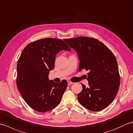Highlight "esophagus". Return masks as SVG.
<instances>
[{"label": "esophagus", "mask_w": 133, "mask_h": 133, "mask_svg": "<svg viewBox=\"0 0 133 133\" xmlns=\"http://www.w3.org/2000/svg\"><path fill=\"white\" fill-rule=\"evenodd\" d=\"M67 83H68V85L69 86L71 85V84H72L73 83L72 82H70V81H68V82H67Z\"/></svg>", "instance_id": "34e87169"}]
</instances>
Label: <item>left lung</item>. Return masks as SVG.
<instances>
[{"label": "left lung", "instance_id": "obj_1", "mask_svg": "<svg viewBox=\"0 0 133 133\" xmlns=\"http://www.w3.org/2000/svg\"><path fill=\"white\" fill-rule=\"evenodd\" d=\"M64 41L77 52L80 61L79 71L86 69L89 86L83 84L78 94L82 106L99 111L108 106L116 97L120 84L117 62L112 52L97 39L86 36Z\"/></svg>", "mask_w": 133, "mask_h": 133}]
</instances>
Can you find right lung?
I'll return each instance as SVG.
<instances>
[{
    "label": "right lung",
    "mask_w": 133,
    "mask_h": 133,
    "mask_svg": "<svg viewBox=\"0 0 133 133\" xmlns=\"http://www.w3.org/2000/svg\"><path fill=\"white\" fill-rule=\"evenodd\" d=\"M62 50L71 49L61 39H42L26 46L19 59L17 87L28 105L36 111L54 109L67 88L66 80L55 83L49 78L50 71L54 68L55 56Z\"/></svg>",
    "instance_id": "1"
}]
</instances>
